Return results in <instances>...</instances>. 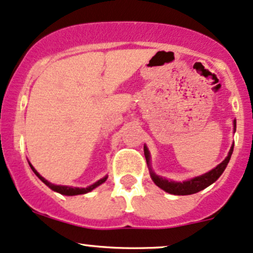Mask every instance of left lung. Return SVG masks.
I'll return each mask as SVG.
<instances>
[{
	"instance_id": "8db88e82",
	"label": "left lung",
	"mask_w": 253,
	"mask_h": 253,
	"mask_svg": "<svg viewBox=\"0 0 253 253\" xmlns=\"http://www.w3.org/2000/svg\"><path fill=\"white\" fill-rule=\"evenodd\" d=\"M236 127H237V121L234 120L233 121L234 132H236ZM233 147H234V144H232L231 149L228 151L227 157H226V158L223 159L219 165H216L214 169L208 171V172L203 173V175L193 177V178L185 179V181H182V182L171 181V179L165 178V177L156 175L155 171H153L152 168H151V156H150V151L147 149L146 145H144V153H145V158H146L147 167H149L150 176L151 178H152V181L155 182L157 187H159L161 189L167 191V193L172 194V195H191V194L199 193V191L203 190L205 188L210 187L211 184H213V183L222 175V172L225 171L226 167H227L229 159H231L232 153H233Z\"/></svg>"
}]
</instances>
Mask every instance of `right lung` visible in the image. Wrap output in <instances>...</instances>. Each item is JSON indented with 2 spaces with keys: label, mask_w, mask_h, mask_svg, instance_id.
<instances>
[{
  "label": "right lung",
  "mask_w": 253,
  "mask_h": 253,
  "mask_svg": "<svg viewBox=\"0 0 253 253\" xmlns=\"http://www.w3.org/2000/svg\"><path fill=\"white\" fill-rule=\"evenodd\" d=\"M30 167H31V169L33 170V172L36 173V175H37L38 177H39L40 181L45 183V184L47 185V187L50 188V189H52L53 191H56V193L62 194V195H66V196H75V195H81V194H86V193H90V191L94 190L95 188L98 187V185H101V184H102V183L106 182V181H107V178H108V176H104L103 178L98 179V181H97V182H95L94 184L89 185V187H86V188L69 187V185H57V184H53V183L48 182L47 179L43 178V177H42V175H40V173L38 172V171H37L36 169H34L33 165H32L31 163H30Z\"/></svg>",
  "instance_id": "obj_1"
}]
</instances>
